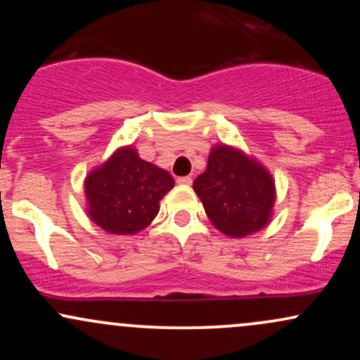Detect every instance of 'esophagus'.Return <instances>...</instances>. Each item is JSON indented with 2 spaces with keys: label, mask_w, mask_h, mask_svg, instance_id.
Returning a JSON list of instances; mask_svg holds the SVG:
<instances>
[{
  "label": "esophagus",
  "mask_w": 360,
  "mask_h": 360,
  "mask_svg": "<svg viewBox=\"0 0 360 360\" xmlns=\"http://www.w3.org/2000/svg\"><path fill=\"white\" fill-rule=\"evenodd\" d=\"M193 179L189 176H183V177H177V184H183V186H191Z\"/></svg>",
  "instance_id": "34e87169"
}]
</instances>
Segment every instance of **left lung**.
I'll use <instances>...</instances> for the list:
<instances>
[{"mask_svg": "<svg viewBox=\"0 0 360 360\" xmlns=\"http://www.w3.org/2000/svg\"><path fill=\"white\" fill-rule=\"evenodd\" d=\"M210 221L226 237L260 232L271 221L276 203L274 177L242 148L217 143L208 166L193 183Z\"/></svg>", "mask_w": 360, "mask_h": 360, "instance_id": "left-lung-1", "label": "left lung"}]
</instances>
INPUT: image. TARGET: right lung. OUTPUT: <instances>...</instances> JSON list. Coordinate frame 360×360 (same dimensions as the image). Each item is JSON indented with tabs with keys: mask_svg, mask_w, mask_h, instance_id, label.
<instances>
[{
	"mask_svg": "<svg viewBox=\"0 0 360 360\" xmlns=\"http://www.w3.org/2000/svg\"><path fill=\"white\" fill-rule=\"evenodd\" d=\"M172 188L166 169L140 159L134 146H122L86 176V213L111 235H135L154 221Z\"/></svg>",
	"mask_w": 360,
	"mask_h": 360,
	"instance_id": "1",
	"label": "right lung"
}]
</instances>
